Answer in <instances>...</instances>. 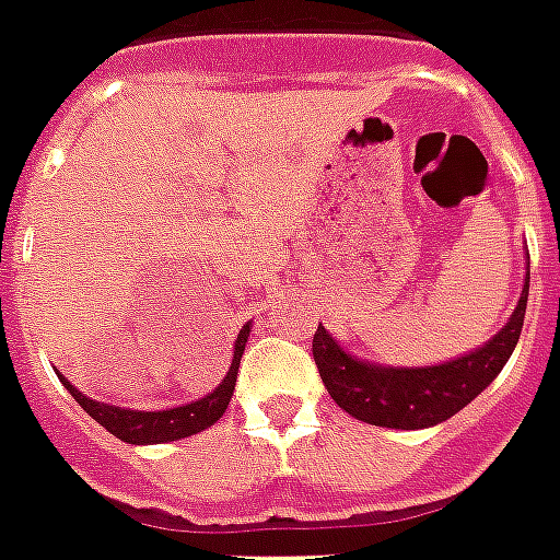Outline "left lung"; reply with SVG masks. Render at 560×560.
Here are the masks:
<instances>
[{
    "instance_id": "8db88e82",
    "label": "left lung",
    "mask_w": 560,
    "mask_h": 560,
    "mask_svg": "<svg viewBox=\"0 0 560 560\" xmlns=\"http://www.w3.org/2000/svg\"><path fill=\"white\" fill-rule=\"evenodd\" d=\"M525 305H528V276H525L523 296L513 308L511 320L492 341L454 362L433 364V368H380L343 353L317 326L312 341L314 362L320 371L323 385L343 412L376 424V428L421 430L442 424L445 418L457 416L471 404L511 359L513 347L523 335Z\"/></svg>"
}]
</instances>
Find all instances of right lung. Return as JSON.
<instances>
[{
    "instance_id": "right-lung-1",
    "label": "right lung",
    "mask_w": 560,
    "mask_h": 560,
    "mask_svg": "<svg viewBox=\"0 0 560 560\" xmlns=\"http://www.w3.org/2000/svg\"><path fill=\"white\" fill-rule=\"evenodd\" d=\"M248 326H243L237 335V343H234V359H231V371L219 383L217 392H210L207 397L196 400V404H186V407L163 409V412H136V409H121L109 407V404H97L91 400L82 392H77L73 385L61 376V383L68 388L73 400L80 404L85 412H89L97 424L109 430L112 436H118L121 442H130V445H160V442H175V439L192 436V433H201L210 424H217L222 412L231 404V395H234V385H237V371L240 359H243V350H246Z\"/></svg>"
}]
</instances>
